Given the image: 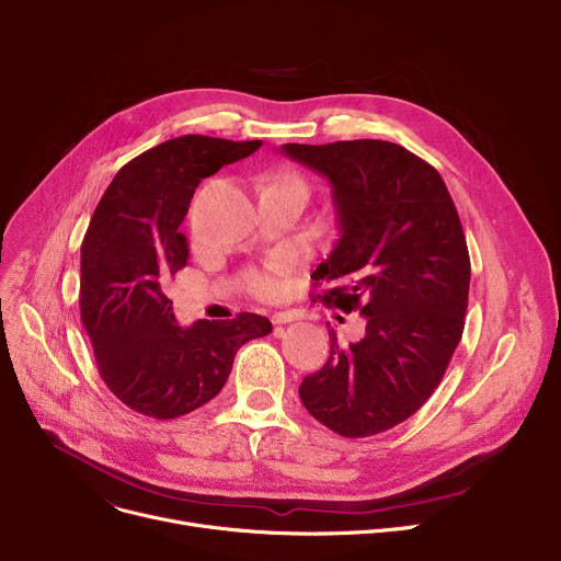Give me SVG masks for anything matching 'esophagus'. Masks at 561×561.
Instances as JSON below:
<instances>
[{
	"instance_id": "obj_1",
	"label": "esophagus",
	"mask_w": 561,
	"mask_h": 561,
	"mask_svg": "<svg viewBox=\"0 0 561 561\" xmlns=\"http://www.w3.org/2000/svg\"><path fill=\"white\" fill-rule=\"evenodd\" d=\"M300 318H302L300 311H277V313H273L275 324H288V322L300 320Z\"/></svg>"
}]
</instances>
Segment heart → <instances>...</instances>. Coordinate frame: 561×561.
Listing matches in <instances>:
<instances>
[{
	"label": "heart",
	"instance_id": "1",
	"mask_svg": "<svg viewBox=\"0 0 561 561\" xmlns=\"http://www.w3.org/2000/svg\"><path fill=\"white\" fill-rule=\"evenodd\" d=\"M275 182H293V184H297V186H302V190L307 192L305 180H302L300 175H295V173H286V175L277 178ZM250 279H252V288H254L256 293H261V295H271V293L277 288V277H275L273 273H252Z\"/></svg>",
	"mask_w": 561,
	"mask_h": 561
}]
</instances>
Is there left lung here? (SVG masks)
I'll return each instance as SVG.
<instances>
[{
  "label": "left lung",
  "instance_id": "obj_1",
  "mask_svg": "<svg viewBox=\"0 0 561 561\" xmlns=\"http://www.w3.org/2000/svg\"><path fill=\"white\" fill-rule=\"evenodd\" d=\"M331 184L341 239L311 279L316 297L365 318L356 343L329 327V358L305 377L309 413L343 437L383 433L426 403L462 339L471 264L442 175L381 139L284 144Z\"/></svg>",
  "mask_w": 561,
  "mask_h": 561
}]
</instances>
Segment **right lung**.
Instances as JSON below:
<instances>
[{"label":"right lung","instance_id":"1","mask_svg":"<svg viewBox=\"0 0 561 561\" xmlns=\"http://www.w3.org/2000/svg\"><path fill=\"white\" fill-rule=\"evenodd\" d=\"M259 146L205 135L169 139L122 167L94 209L81 245V320L101 379L146 417L175 420L214 399L239 347L273 331L256 313L184 329L167 297L190 259L180 226L196 186Z\"/></svg>","mask_w":561,"mask_h":561}]
</instances>
